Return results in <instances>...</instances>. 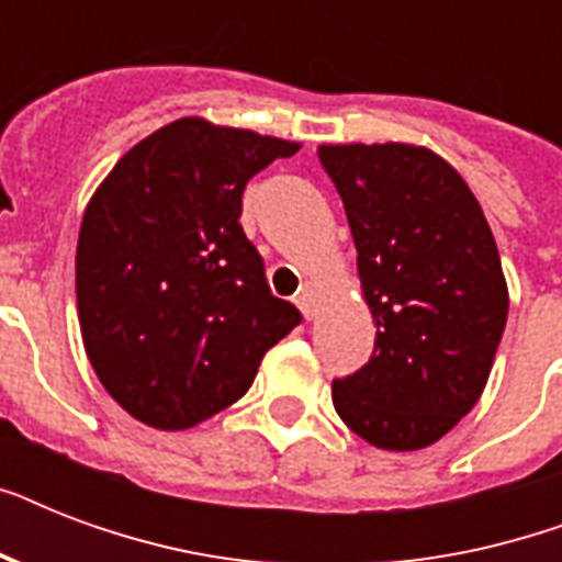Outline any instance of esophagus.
<instances>
[{
    "label": "esophagus",
    "mask_w": 562,
    "mask_h": 562,
    "mask_svg": "<svg viewBox=\"0 0 562 562\" xmlns=\"http://www.w3.org/2000/svg\"><path fill=\"white\" fill-rule=\"evenodd\" d=\"M300 306V312L306 317H315V308H317V285L312 280L303 282V289L297 291V300H294Z\"/></svg>",
    "instance_id": "obj_1"
}]
</instances>
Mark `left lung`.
<instances>
[{
	"label": "left lung",
	"mask_w": 562,
	"mask_h": 562,
	"mask_svg": "<svg viewBox=\"0 0 562 562\" xmlns=\"http://www.w3.org/2000/svg\"><path fill=\"white\" fill-rule=\"evenodd\" d=\"M359 250L373 356L333 382L338 417L375 449L437 443L484 393L507 280L481 203L426 145H321Z\"/></svg>",
	"instance_id": "left-lung-1"
}]
</instances>
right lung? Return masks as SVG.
<instances>
[{
	"instance_id": "add662e5",
	"label": "right lung",
	"mask_w": 562,
	"mask_h": 562,
	"mask_svg": "<svg viewBox=\"0 0 562 562\" xmlns=\"http://www.w3.org/2000/svg\"><path fill=\"white\" fill-rule=\"evenodd\" d=\"M300 143L183 116L136 143L83 210L75 294L104 391L160 431L241 400L300 324L238 224L256 171Z\"/></svg>"
}]
</instances>
